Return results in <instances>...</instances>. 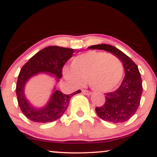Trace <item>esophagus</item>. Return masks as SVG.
<instances>
[{"label": "esophagus", "mask_w": 157, "mask_h": 157, "mask_svg": "<svg viewBox=\"0 0 157 157\" xmlns=\"http://www.w3.org/2000/svg\"><path fill=\"white\" fill-rule=\"evenodd\" d=\"M82 93L86 95H90L91 94L89 91H87V90H82Z\"/></svg>", "instance_id": "1"}]
</instances>
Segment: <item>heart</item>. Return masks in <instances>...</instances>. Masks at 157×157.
Here are the masks:
<instances>
[{
  "label": "heart",
  "mask_w": 157,
  "mask_h": 157,
  "mask_svg": "<svg viewBox=\"0 0 157 157\" xmlns=\"http://www.w3.org/2000/svg\"><path fill=\"white\" fill-rule=\"evenodd\" d=\"M63 75L74 86H80L87 80L94 90L109 92L121 82L123 66L116 55L89 51L75 57L71 63V68H63Z\"/></svg>",
  "instance_id": "1"
}]
</instances>
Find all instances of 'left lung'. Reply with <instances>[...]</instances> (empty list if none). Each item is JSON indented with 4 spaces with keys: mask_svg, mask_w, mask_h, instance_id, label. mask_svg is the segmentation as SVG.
Here are the masks:
<instances>
[{
    "mask_svg": "<svg viewBox=\"0 0 157 157\" xmlns=\"http://www.w3.org/2000/svg\"><path fill=\"white\" fill-rule=\"evenodd\" d=\"M89 48L111 52L121 60L125 69V77L120 87L113 92L105 94L104 105L95 109L97 115L113 123L128 121L136 113L141 100L142 79L137 66L125 53L111 45H94Z\"/></svg>",
    "mask_w": 157,
    "mask_h": 157,
    "instance_id": "obj_1",
    "label": "left lung"
}]
</instances>
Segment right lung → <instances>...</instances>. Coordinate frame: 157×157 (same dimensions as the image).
Masks as SVG:
<instances>
[{
	"label": "right lung",
	"instance_id": "obj_1",
	"mask_svg": "<svg viewBox=\"0 0 157 157\" xmlns=\"http://www.w3.org/2000/svg\"><path fill=\"white\" fill-rule=\"evenodd\" d=\"M74 52L72 48L48 46L35 54L21 68L16 85V94L20 109L29 120L43 123L55 121L67 109L71 97L80 92L78 90L71 94H64L59 90H56L55 86L47 103L41 108L32 105L24 92L27 82L39 74H48L55 77L56 81L59 82L62 77L63 67L66 61L72 57Z\"/></svg>",
	"mask_w": 157,
	"mask_h": 157
}]
</instances>
